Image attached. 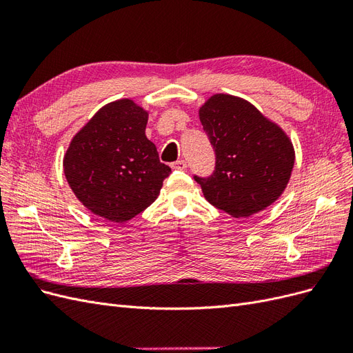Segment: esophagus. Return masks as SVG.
<instances>
[{
    "label": "esophagus",
    "mask_w": 353,
    "mask_h": 353,
    "mask_svg": "<svg viewBox=\"0 0 353 353\" xmlns=\"http://www.w3.org/2000/svg\"><path fill=\"white\" fill-rule=\"evenodd\" d=\"M170 168L176 169V170H185L187 169V163H185V160H176V162H174L172 165H170Z\"/></svg>",
    "instance_id": "esophagus-1"
}]
</instances>
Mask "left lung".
<instances>
[{
  "label": "left lung",
  "instance_id": "left-lung-1",
  "mask_svg": "<svg viewBox=\"0 0 353 353\" xmlns=\"http://www.w3.org/2000/svg\"><path fill=\"white\" fill-rule=\"evenodd\" d=\"M216 154L208 178L194 175L206 200L234 218H249L283 194L292 176L290 138L248 100L215 94L199 110Z\"/></svg>",
  "mask_w": 353,
  "mask_h": 353
}]
</instances>
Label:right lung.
<instances>
[{"label":"right lung","instance_id":"right-lung-1","mask_svg":"<svg viewBox=\"0 0 353 353\" xmlns=\"http://www.w3.org/2000/svg\"><path fill=\"white\" fill-rule=\"evenodd\" d=\"M148 112L116 100L72 138L63 157L68 183L82 205L105 221L132 219L157 199L170 168L145 137Z\"/></svg>","mask_w":353,"mask_h":353}]
</instances>
